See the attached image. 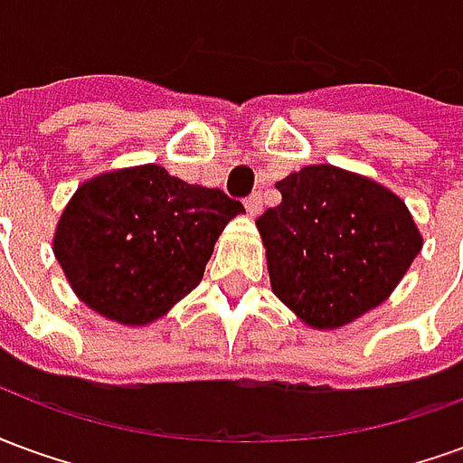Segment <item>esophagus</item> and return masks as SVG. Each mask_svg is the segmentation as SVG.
I'll list each match as a JSON object with an SVG mask.
<instances>
[{
    "mask_svg": "<svg viewBox=\"0 0 463 463\" xmlns=\"http://www.w3.org/2000/svg\"><path fill=\"white\" fill-rule=\"evenodd\" d=\"M245 208H248V213H250L252 218H258L262 213V195L260 193H252L250 198L245 201Z\"/></svg>",
    "mask_w": 463,
    "mask_h": 463,
    "instance_id": "34e87169",
    "label": "esophagus"
}]
</instances>
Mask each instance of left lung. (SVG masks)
Segmentation results:
<instances>
[{
	"instance_id": "obj_1",
	"label": "left lung",
	"mask_w": 463,
	"mask_h": 463,
	"mask_svg": "<svg viewBox=\"0 0 463 463\" xmlns=\"http://www.w3.org/2000/svg\"><path fill=\"white\" fill-rule=\"evenodd\" d=\"M258 218L272 292L315 330L349 325L384 302L421 250L404 201L372 178L320 163L275 185Z\"/></svg>"
}]
</instances>
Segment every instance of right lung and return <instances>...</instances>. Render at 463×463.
I'll return each mask as SVG.
<instances>
[{
	"instance_id": "add662e5",
	"label": "right lung",
	"mask_w": 463,
	"mask_h": 463,
	"mask_svg": "<svg viewBox=\"0 0 463 463\" xmlns=\"http://www.w3.org/2000/svg\"><path fill=\"white\" fill-rule=\"evenodd\" d=\"M242 211L156 163L101 173L61 213L54 255L84 305L143 327L198 288L218 235Z\"/></svg>"
}]
</instances>
